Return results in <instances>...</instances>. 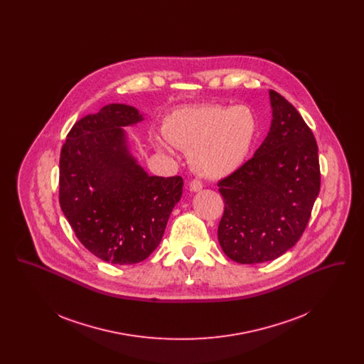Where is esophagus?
<instances>
[{
    "mask_svg": "<svg viewBox=\"0 0 364 364\" xmlns=\"http://www.w3.org/2000/svg\"><path fill=\"white\" fill-rule=\"evenodd\" d=\"M190 188L191 191H193V192L202 190V188H203V183H202V180H199V178H192L190 183Z\"/></svg>",
    "mask_w": 364,
    "mask_h": 364,
    "instance_id": "1",
    "label": "esophagus"
}]
</instances>
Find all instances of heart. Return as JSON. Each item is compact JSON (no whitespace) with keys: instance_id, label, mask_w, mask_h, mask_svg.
<instances>
[{"instance_id":"obj_1","label":"heart","mask_w":364,"mask_h":364,"mask_svg":"<svg viewBox=\"0 0 364 364\" xmlns=\"http://www.w3.org/2000/svg\"><path fill=\"white\" fill-rule=\"evenodd\" d=\"M258 120L245 105H200L176 110L164 122V136L188 149L193 171L211 178L235 172L248 156Z\"/></svg>"}]
</instances>
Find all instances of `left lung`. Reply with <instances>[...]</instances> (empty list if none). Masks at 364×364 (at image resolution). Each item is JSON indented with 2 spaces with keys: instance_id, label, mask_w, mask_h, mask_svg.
I'll list each match as a JSON object with an SVG mask.
<instances>
[{
  "instance_id": "1",
  "label": "left lung",
  "mask_w": 364,
  "mask_h": 364,
  "mask_svg": "<svg viewBox=\"0 0 364 364\" xmlns=\"http://www.w3.org/2000/svg\"><path fill=\"white\" fill-rule=\"evenodd\" d=\"M273 122L259 149L218 181V242L239 263H262L300 239L321 188L318 144L294 105L270 90Z\"/></svg>"
}]
</instances>
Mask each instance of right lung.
I'll return each instance as SVG.
<instances>
[{
  "instance_id": "obj_1",
  "label": "right lung",
  "mask_w": 364,
  "mask_h": 364,
  "mask_svg": "<svg viewBox=\"0 0 364 364\" xmlns=\"http://www.w3.org/2000/svg\"><path fill=\"white\" fill-rule=\"evenodd\" d=\"M110 104L75 122L60 154V206L76 237L105 262L149 258L183 192L180 176H149L129 154L120 127L140 122Z\"/></svg>"
}]
</instances>
